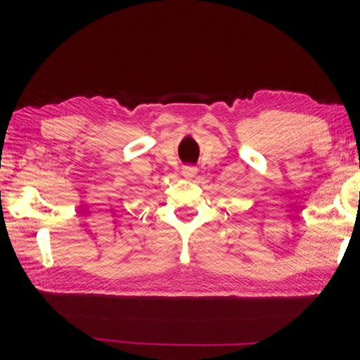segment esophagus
I'll return each instance as SVG.
<instances>
[{
	"label": "esophagus",
	"mask_w": 360,
	"mask_h": 360,
	"mask_svg": "<svg viewBox=\"0 0 360 360\" xmlns=\"http://www.w3.org/2000/svg\"><path fill=\"white\" fill-rule=\"evenodd\" d=\"M182 176H184L186 179L195 178V176H197V168H193V167H184V168H182Z\"/></svg>",
	"instance_id": "esophagus-1"
}]
</instances>
